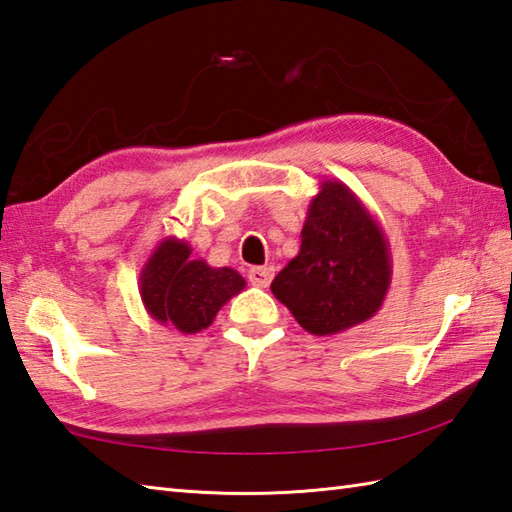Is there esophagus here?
<instances>
[{
	"mask_svg": "<svg viewBox=\"0 0 512 512\" xmlns=\"http://www.w3.org/2000/svg\"><path fill=\"white\" fill-rule=\"evenodd\" d=\"M275 277V268L273 266H257L248 270V281L257 288H268L270 281Z\"/></svg>",
	"mask_w": 512,
	"mask_h": 512,
	"instance_id": "obj_1",
	"label": "esophagus"
}]
</instances>
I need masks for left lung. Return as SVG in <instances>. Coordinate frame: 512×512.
<instances>
[{
	"label": "left lung",
	"instance_id": "1",
	"mask_svg": "<svg viewBox=\"0 0 512 512\" xmlns=\"http://www.w3.org/2000/svg\"><path fill=\"white\" fill-rule=\"evenodd\" d=\"M383 228L341 180H323L308 204L301 248L270 290L303 330L330 336L365 323L391 286Z\"/></svg>",
	"mask_w": 512,
	"mask_h": 512
}]
</instances>
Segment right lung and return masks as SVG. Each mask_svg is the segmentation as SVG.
<instances>
[{"label": "right lung", "mask_w": 512, "mask_h": 512, "mask_svg": "<svg viewBox=\"0 0 512 512\" xmlns=\"http://www.w3.org/2000/svg\"><path fill=\"white\" fill-rule=\"evenodd\" d=\"M244 288L246 279L237 270L191 259V246L178 237L162 239L138 277L140 299L149 317L173 325L182 334L209 328L224 303Z\"/></svg>", "instance_id": "1"}]
</instances>
